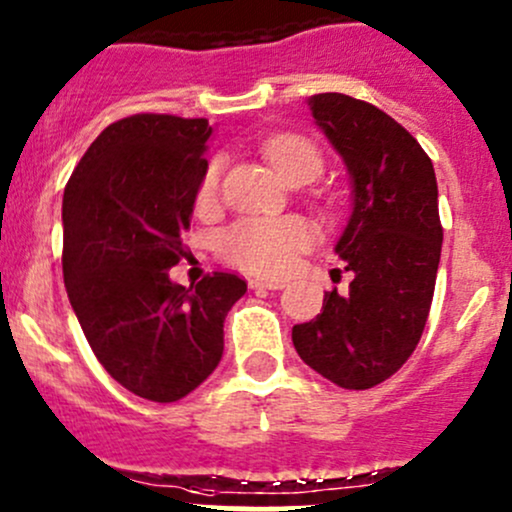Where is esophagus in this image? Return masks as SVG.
<instances>
[{
	"mask_svg": "<svg viewBox=\"0 0 512 512\" xmlns=\"http://www.w3.org/2000/svg\"><path fill=\"white\" fill-rule=\"evenodd\" d=\"M247 284H250V289H269V291H279L286 286V282H282V279H269V277H252Z\"/></svg>",
	"mask_w": 512,
	"mask_h": 512,
	"instance_id": "obj_1",
	"label": "esophagus"
}]
</instances>
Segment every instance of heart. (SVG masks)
Masks as SVG:
<instances>
[{
  "label": "heart",
  "instance_id": "1",
  "mask_svg": "<svg viewBox=\"0 0 512 512\" xmlns=\"http://www.w3.org/2000/svg\"><path fill=\"white\" fill-rule=\"evenodd\" d=\"M265 155L286 184L311 182L323 170V157L308 140L296 136L272 138ZM221 160H213L201 177L196 206L209 211L221 192ZM313 243V228L296 216L286 218H243L221 235V252L228 262L257 274H284L294 267L296 257Z\"/></svg>",
  "mask_w": 512,
  "mask_h": 512
}]
</instances>
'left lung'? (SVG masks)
<instances>
[{
  "label": "left lung",
  "instance_id": "left-lung-1",
  "mask_svg": "<svg viewBox=\"0 0 512 512\" xmlns=\"http://www.w3.org/2000/svg\"><path fill=\"white\" fill-rule=\"evenodd\" d=\"M345 162L352 213L335 252L355 274L350 294L325 291L323 311L294 325L311 369L342 389H372L413 355L435 294L442 250L437 179L406 128L376 106L325 92L308 99Z\"/></svg>",
  "mask_w": 512,
  "mask_h": 512
}]
</instances>
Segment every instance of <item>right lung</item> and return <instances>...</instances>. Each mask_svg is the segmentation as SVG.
<instances>
[{
  "label": "right lung",
  "mask_w": 512,
  "mask_h": 512,
  "mask_svg": "<svg viewBox=\"0 0 512 512\" xmlns=\"http://www.w3.org/2000/svg\"><path fill=\"white\" fill-rule=\"evenodd\" d=\"M206 119L136 114L106 126L63 196V274L72 311L101 367L155 403L192 393L218 367L223 320L245 279L213 272L174 284L187 257L206 167Z\"/></svg>",
  "instance_id": "obj_1"
}]
</instances>
